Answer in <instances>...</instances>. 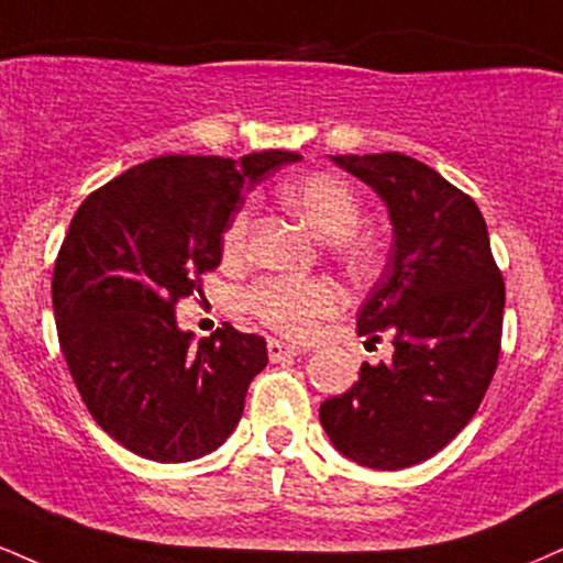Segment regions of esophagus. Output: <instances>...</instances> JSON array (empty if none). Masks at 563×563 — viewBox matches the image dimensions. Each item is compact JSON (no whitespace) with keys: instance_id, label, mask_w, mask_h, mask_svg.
Segmentation results:
<instances>
[{"instance_id":"obj_1","label":"esophagus","mask_w":563,"mask_h":563,"mask_svg":"<svg viewBox=\"0 0 563 563\" xmlns=\"http://www.w3.org/2000/svg\"><path fill=\"white\" fill-rule=\"evenodd\" d=\"M267 354L273 362H280V358H288V356H299V354H307V349L301 346H290V343H283V341H267Z\"/></svg>"}]
</instances>
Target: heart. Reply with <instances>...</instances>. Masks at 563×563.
Returning <instances> with one entry per match:
<instances>
[{
    "mask_svg": "<svg viewBox=\"0 0 563 563\" xmlns=\"http://www.w3.org/2000/svg\"><path fill=\"white\" fill-rule=\"evenodd\" d=\"M283 201L301 214L317 233L333 239V252L354 273H364L375 262V241L354 230L362 220V199L346 178L330 173H314L290 183L280 191ZM252 230V209L243 207L230 217L222 249L225 254H241ZM246 307L256 320L290 338H307L317 330L324 317L338 307V294L322 277L269 275L256 280L243 294Z\"/></svg>",
    "mask_w": 563,
    "mask_h": 563,
    "instance_id": "b5f03b06",
    "label": "heart"
}]
</instances>
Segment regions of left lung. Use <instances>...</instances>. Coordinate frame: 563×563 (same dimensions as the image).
Wrapping results in <instances>:
<instances>
[{
    "mask_svg": "<svg viewBox=\"0 0 563 563\" xmlns=\"http://www.w3.org/2000/svg\"><path fill=\"white\" fill-rule=\"evenodd\" d=\"M333 162L377 191L393 222L380 280L358 309V335H390V362L320 406L328 438L351 462L404 470L451 443L475 417L498 367L504 277L472 196L398 152Z\"/></svg>",
    "mask_w": 563,
    "mask_h": 563,
    "instance_id": "obj_1",
    "label": "left lung"
}]
</instances>
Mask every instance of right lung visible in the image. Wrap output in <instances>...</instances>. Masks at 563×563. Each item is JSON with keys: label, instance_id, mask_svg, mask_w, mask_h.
Listing matches in <instances>:
<instances>
[{"label": "right lung", "instance_id": "1", "mask_svg": "<svg viewBox=\"0 0 563 563\" xmlns=\"http://www.w3.org/2000/svg\"><path fill=\"white\" fill-rule=\"evenodd\" d=\"M296 159L277 148L239 162L165 154L78 207L52 277L59 349L86 409L128 451L191 462L239 424L267 343L222 324L191 346L175 303L217 269L246 191Z\"/></svg>", "mask_w": 563, "mask_h": 563}]
</instances>
